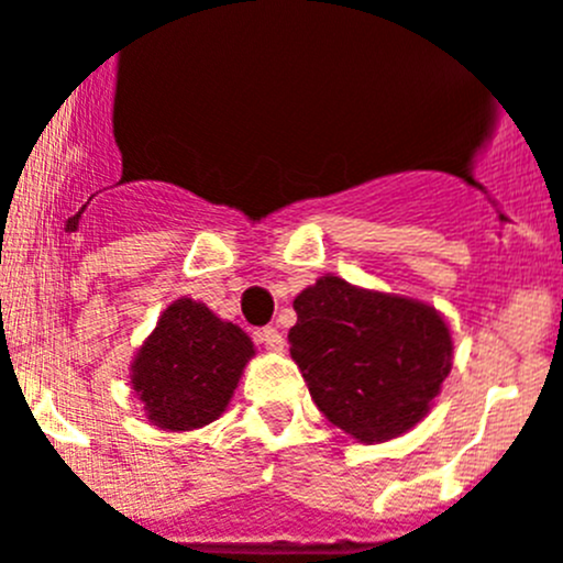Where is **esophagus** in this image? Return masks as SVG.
I'll return each mask as SVG.
<instances>
[{
    "label": "esophagus",
    "instance_id": "obj_1",
    "mask_svg": "<svg viewBox=\"0 0 563 563\" xmlns=\"http://www.w3.org/2000/svg\"><path fill=\"white\" fill-rule=\"evenodd\" d=\"M257 341L269 350V353H280L283 346H286V341H283V333L277 328H264L257 330Z\"/></svg>",
    "mask_w": 563,
    "mask_h": 563
}]
</instances>
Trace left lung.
Instances as JSON below:
<instances>
[{
    "label": "left lung",
    "mask_w": 563,
    "mask_h": 563,
    "mask_svg": "<svg viewBox=\"0 0 563 563\" xmlns=\"http://www.w3.org/2000/svg\"><path fill=\"white\" fill-rule=\"evenodd\" d=\"M291 358L319 411L364 444L422 422L453 366V339L435 308L319 277L294 299Z\"/></svg>",
    "instance_id": "1"
}]
</instances>
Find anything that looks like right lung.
Segmentation results:
<instances>
[{
  "instance_id": "obj_1",
  "label": "right lung",
  "mask_w": 563,
  "mask_h": 563,
  "mask_svg": "<svg viewBox=\"0 0 563 563\" xmlns=\"http://www.w3.org/2000/svg\"><path fill=\"white\" fill-rule=\"evenodd\" d=\"M252 355L255 346L239 324L183 297L135 353L130 383L152 424L194 430L222 417Z\"/></svg>"
}]
</instances>
